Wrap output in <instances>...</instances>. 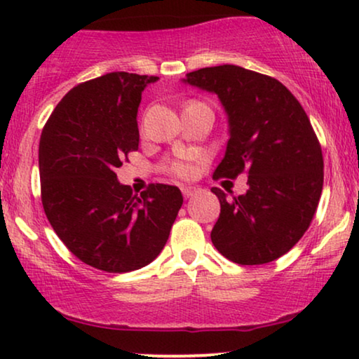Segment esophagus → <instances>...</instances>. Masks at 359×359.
Returning a JSON list of instances; mask_svg holds the SVG:
<instances>
[{
  "label": "esophagus",
  "mask_w": 359,
  "mask_h": 359,
  "mask_svg": "<svg viewBox=\"0 0 359 359\" xmlns=\"http://www.w3.org/2000/svg\"><path fill=\"white\" fill-rule=\"evenodd\" d=\"M181 191H183V196L184 198H191V196H194L196 194V188H193V186H183V188H181Z\"/></svg>",
  "instance_id": "34e87169"
}]
</instances>
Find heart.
Instances as JSON below:
<instances>
[{
    "instance_id": "b5f03b06",
    "label": "heart",
    "mask_w": 359,
    "mask_h": 359,
    "mask_svg": "<svg viewBox=\"0 0 359 359\" xmlns=\"http://www.w3.org/2000/svg\"><path fill=\"white\" fill-rule=\"evenodd\" d=\"M168 170L176 176H181V178H189L193 175V165L186 160H176L171 161L168 165Z\"/></svg>"
}]
</instances>
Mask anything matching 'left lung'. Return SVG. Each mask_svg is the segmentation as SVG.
<instances>
[{"mask_svg": "<svg viewBox=\"0 0 359 359\" xmlns=\"http://www.w3.org/2000/svg\"><path fill=\"white\" fill-rule=\"evenodd\" d=\"M181 81L217 95L227 114L214 178L248 173L245 194L210 189L220 203L214 247L238 264L274 262L301 240L322 194V149L306 111L283 83L237 65L201 68Z\"/></svg>", "mask_w": 359, "mask_h": 359, "instance_id": "left-lung-1", "label": "left lung"}]
</instances>
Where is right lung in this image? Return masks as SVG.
I'll return each mask as SVG.
<instances>
[{
  "label": "right lung",
  "instance_id": "obj_1",
  "mask_svg": "<svg viewBox=\"0 0 359 359\" xmlns=\"http://www.w3.org/2000/svg\"><path fill=\"white\" fill-rule=\"evenodd\" d=\"M158 76L114 72L67 93L39 144L42 204L58 238L83 263L107 273L147 266L163 250L183 194L150 184L137 196L116 168L139 149L142 91Z\"/></svg>",
  "mask_w": 359,
  "mask_h": 359
}]
</instances>
